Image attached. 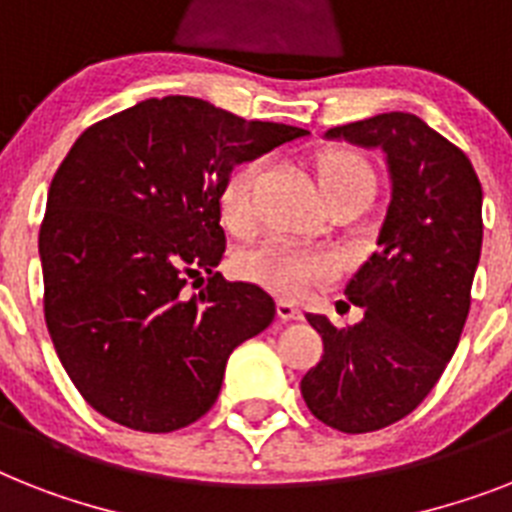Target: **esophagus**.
Returning a JSON list of instances; mask_svg holds the SVG:
<instances>
[{
	"mask_svg": "<svg viewBox=\"0 0 512 512\" xmlns=\"http://www.w3.org/2000/svg\"><path fill=\"white\" fill-rule=\"evenodd\" d=\"M276 313L281 321H302V310L297 305H292V302H284V299L276 305Z\"/></svg>",
	"mask_w": 512,
	"mask_h": 512,
	"instance_id": "34e87169",
	"label": "esophagus"
}]
</instances>
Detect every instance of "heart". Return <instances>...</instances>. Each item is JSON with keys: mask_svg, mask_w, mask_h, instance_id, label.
<instances>
[{"mask_svg": "<svg viewBox=\"0 0 512 512\" xmlns=\"http://www.w3.org/2000/svg\"><path fill=\"white\" fill-rule=\"evenodd\" d=\"M321 189H339V186H363L373 194L376 176L368 160L355 152H331L321 160L318 170ZM252 184H255V168H239L231 173L223 191H220V215L223 223L234 231H242L252 220ZM242 273L257 284L268 286L270 292L281 297H302L315 284H323L334 263L331 257L318 249H305L297 244L270 239L260 247L249 249L242 257Z\"/></svg>", "mask_w": 512, "mask_h": 512, "instance_id": "heart-1", "label": "heart"}]
</instances>
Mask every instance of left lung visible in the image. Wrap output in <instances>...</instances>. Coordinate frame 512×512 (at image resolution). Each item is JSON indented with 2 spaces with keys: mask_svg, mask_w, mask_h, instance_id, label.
I'll return each instance as SVG.
<instances>
[{
  "mask_svg": "<svg viewBox=\"0 0 512 512\" xmlns=\"http://www.w3.org/2000/svg\"><path fill=\"white\" fill-rule=\"evenodd\" d=\"M326 139L381 149L392 181L378 249L344 289L363 321L336 328L307 313L323 357L299 384L318 421L365 434L413 413L455 355L481 257V184L463 149L410 112L328 128Z\"/></svg>",
  "mask_w": 512,
  "mask_h": 512,
  "instance_id": "left-lung-1",
  "label": "left lung"
}]
</instances>
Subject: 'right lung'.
<instances>
[{"instance_id": "right-lung-1", "label": "right lung", "mask_w": 512, "mask_h": 512, "mask_svg": "<svg viewBox=\"0 0 512 512\" xmlns=\"http://www.w3.org/2000/svg\"><path fill=\"white\" fill-rule=\"evenodd\" d=\"M305 134L162 97L78 136L49 186L39 255L54 350L97 413L168 434L215 405L228 355L276 318L268 292L215 270L220 191L236 165ZM205 272L189 298L185 281Z\"/></svg>"}]
</instances>
